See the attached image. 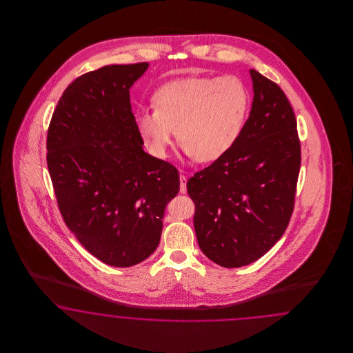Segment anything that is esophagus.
Instances as JSON below:
<instances>
[{
	"label": "esophagus",
	"mask_w": 353,
	"mask_h": 353,
	"mask_svg": "<svg viewBox=\"0 0 353 353\" xmlns=\"http://www.w3.org/2000/svg\"><path fill=\"white\" fill-rule=\"evenodd\" d=\"M180 192L181 194L186 192V177L183 174H180Z\"/></svg>",
	"instance_id": "obj_1"
}]
</instances>
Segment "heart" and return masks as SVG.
Returning <instances> with one entry per match:
<instances>
[{
	"mask_svg": "<svg viewBox=\"0 0 353 353\" xmlns=\"http://www.w3.org/2000/svg\"><path fill=\"white\" fill-rule=\"evenodd\" d=\"M152 110L136 115V127L152 155L165 158L177 130L182 151L201 163L217 161L238 139L250 94L234 76L189 77L161 86Z\"/></svg>",
	"mask_w": 353,
	"mask_h": 353,
	"instance_id": "obj_1",
	"label": "heart"
}]
</instances>
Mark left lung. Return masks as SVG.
Masks as SVG:
<instances>
[{"label":"left lung","instance_id":"left-lung-1","mask_svg":"<svg viewBox=\"0 0 353 353\" xmlns=\"http://www.w3.org/2000/svg\"><path fill=\"white\" fill-rule=\"evenodd\" d=\"M252 106L234 145L188 181L204 255L225 268L248 265L285 233L300 170L296 120L282 89L255 70Z\"/></svg>","mask_w":353,"mask_h":353}]
</instances>
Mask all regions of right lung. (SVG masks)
Masks as SVG:
<instances>
[{"mask_svg":"<svg viewBox=\"0 0 353 353\" xmlns=\"http://www.w3.org/2000/svg\"><path fill=\"white\" fill-rule=\"evenodd\" d=\"M149 63L111 64L64 90L48 130V168L77 241L111 267L143 261L161 242L177 170L143 150L129 89Z\"/></svg>","mask_w":353,"mask_h":353,"instance_id":"add662e5","label":"right lung"}]
</instances>
